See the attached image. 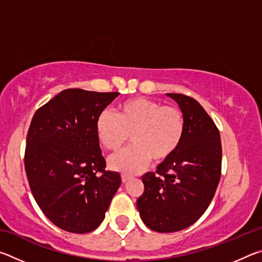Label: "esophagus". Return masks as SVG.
<instances>
[{"label": "esophagus", "instance_id": "esophagus-1", "mask_svg": "<svg viewBox=\"0 0 262 262\" xmlns=\"http://www.w3.org/2000/svg\"><path fill=\"white\" fill-rule=\"evenodd\" d=\"M130 178H132V177H130V176H128V174H125V173H123V174L121 176L122 183H127V181H128V180H129Z\"/></svg>", "mask_w": 262, "mask_h": 262}]
</instances>
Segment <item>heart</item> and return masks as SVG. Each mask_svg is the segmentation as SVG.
Returning a JSON list of instances; mask_svg holds the SVG:
<instances>
[{
    "label": "heart",
    "mask_w": 262,
    "mask_h": 262,
    "mask_svg": "<svg viewBox=\"0 0 262 262\" xmlns=\"http://www.w3.org/2000/svg\"><path fill=\"white\" fill-rule=\"evenodd\" d=\"M185 128V115L179 108L143 97L123 101L117 115L103 111L96 120L97 136L108 151H119L130 135L132 147L108 161L111 168L128 174L143 170L151 158L163 163L173 156Z\"/></svg>",
    "instance_id": "obj_1"
}]
</instances>
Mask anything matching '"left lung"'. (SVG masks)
<instances>
[{"instance_id":"8db88e82","label":"left lung","mask_w":262,"mask_h":262,"mask_svg":"<svg viewBox=\"0 0 262 262\" xmlns=\"http://www.w3.org/2000/svg\"><path fill=\"white\" fill-rule=\"evenodd\" d=\"M185 115V135L173 156L142 177L144 192L136 206L143 223L157 232H176L194 224L214 198L221 178L220 130L199 101L166 94Z\"/></svg>"}]
</instances>
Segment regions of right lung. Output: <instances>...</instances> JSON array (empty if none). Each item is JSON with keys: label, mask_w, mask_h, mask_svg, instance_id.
<instances>
[{"label": "right lung", "mask_w": 262, "mask_h": 262, "mask_svg": "<svg viewBox=\"0 0 262 262\" xmlns=\"http://www.w3.org/2000/svg\"><path fill=\"white\" fill-rule=\"evenodd\" d=\"M119 95L67 89L31 121L24 156L31 192L47 219L64 231L98 228L120 187V174L105 170L96 133L98 115Z\"/></svg>", "instance_id": "1"}]
</instances>
